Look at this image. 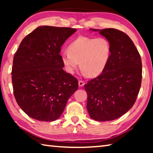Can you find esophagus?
Instances as JSON below:
<instances>
[{
	"label": "esophagus",
	"mask_w": 153,
	"mask_h": 153,
	"mask_svg": "<svg viewBox=\"0 0 153 153\" xmlns=\"http://www.w3.org/2000/svg\"><path fill=\"white\" fill-rule=\"evenodd\" d=\"M78 84H79V87H82V86H84V82L82 81V80H79V81L78 82Z\"/></svg>",
	"instance_id": "34e87169"
}]
</instances>
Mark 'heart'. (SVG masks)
I'll list each match as a JSON object with an SVG mask.
<instances>
[{
    "label": "heart",
    "mask_w": 153,
    "mask_h": 153,
    "mask_svg": "<svg viewBox=\"0 0 153 153\" xmlns=\"http://www.w3.org/2000/svg\"><path fill=\"white\" fill-rule=\"evenodd\" d=\"M68 51L61 53V59L69 73H73L79 63L80 69L88 77H96L105 70L111 46L105 38L79 37L70 44Z\"/></svg>",
    "instance_id": "1"
}]
</instances>
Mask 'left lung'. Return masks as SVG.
<instances>
[{"label":"left lung","instance_id":"8db88e82","mask_svg":"<svg viewBox=\"0 0 153 153\" xmlns=\"http://www.w3.org/2000/svg\"><path fill=\"white\" fill-rule=\"evenodd\" d=\"M109 41L111 56L105 70L84 86L90 117L98 121L116 120L133 107L142 82V61L132 40L123 32L90 29Z\"/></svg>","mask_w":153,"mask_h":153}]
</instances>
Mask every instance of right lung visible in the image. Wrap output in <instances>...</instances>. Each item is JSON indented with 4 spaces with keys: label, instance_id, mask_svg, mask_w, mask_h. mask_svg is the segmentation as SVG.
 Wrapping results in <instances>:
<instances>
[{
    "label": "right lung",
    "instance_id": "obj_1",
    "mask_svg": "<svg viewBox=\"0 0 153 153\" xmlns=\"http://www.w3.org/2000/svg\"><path fill=\"white\" fill-rule=\"evenodd\" d=\"M76 31L43 25L20 43L13 63V88L18 105L30 117L57 120L78 88L77 79L63 70L59 55L62 45Z\"/></svg>",
    "mask_w": 153,
    "mask_h": 153
}]
</instances>
